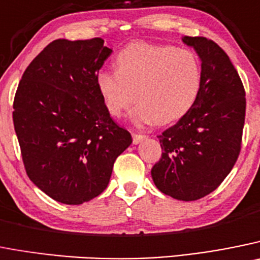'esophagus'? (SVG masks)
Masks as SVG:
<instances>
[{"label":"esophagus","instance_id":"obj_1","mask_svg":"<svg viewBox=\"0 0 260 260\" xmlns=\"http://www.w3.org/2000/svg\"><path fill=\"white\" fill-rule=\"evenodd\" d=\"M144 139H147V135L133 133V143H134V144H139V143Z\"/></svg>","mask_w":260,"mask_h":260}]
</instances>
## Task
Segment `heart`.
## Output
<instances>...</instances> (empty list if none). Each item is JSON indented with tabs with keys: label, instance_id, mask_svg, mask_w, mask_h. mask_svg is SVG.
<instances>
[{
	"label": "heart",
	"instance_id": "b5f03b06",
	"mask_svg": "<svg viewBox=\"0 0 260 260\" xmlns=\"http://www.w3.org/2000/svg\"><path fill=\"white\" fill-rule=\"evenodd\" d=\"M116 66L117 70L99 72L98 90L113 117L138 99L132 120L139 126L179 120L201 89V64L187 49L137 42L118 52Z\"/></svg>",
	"mask_w": 260,
	"mask_h": 260
}]
</instances>
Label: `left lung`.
<instances>
[{"label":"left lung","instance_id":"left-lung-1","mask_svg":"<svg viewBox=\"0 0 260 260\" xmlns=\"http://www.w3.org/2000/svg\"><path fill=\"white\" fill-rule=\"evenodd\" d=\"M201 60L199 96L177 123L158 135L162 154L152 168L162 193L194 201L220 185L241 151L244 85L222 47L205 37L182 38Z\"/></svg>","mask_w":260,"mask_h":260}]
</instances>
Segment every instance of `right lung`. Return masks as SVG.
<instances>
[{
  "label": "right lung",
  "mask_w": 260,
  "mask_h": 260,
  "mask_svg": "<svg viewBox=\"0 0 260 260\" xmlns=\"http://www.w3.org/2000/svg\"><path fill=\"white\" fill-rule=\"evenodd\" d=\"M112 49L104 40H55L23 73L13 121L29 179L55 201L81 205L108 185L133 143L107 111L96 77Z\"/></svg>",
  "instance_id": "obj_1"
}]
</instances>
